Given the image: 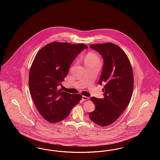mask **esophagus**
I'll use <instances>...</instances> for the list:
<instances>
[{"mask_svg": "<svg viewBox=\"0 0 160 160\" xmlns=\"http://www.w3.org/2000/svg\"><path fill=\"white\" fill-rule=\"evenodd\" d=\"M89 98L88 97H85V96H82V100L85 101V100H89Z\"/></svg>", "mask_w": 160, "mask_h": 160, "instance_id": "34e87169", "label": "esophagus"}]
</instances>
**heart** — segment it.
I'll return each mask as SVG.
<instances>
[{"mask_svg":"<svg viewBox=\"0 0 160 160\" xmlns=\"http://www.w3.org/2000/svg\"><path fill=\"white\" fill-rule=\"evenodd\" d=\"M84 61L86 65L95 63H100L99 57L96 54L93 53L92 52H90L86 54Z\"/></svg>","mask_w":160,"mask_h":160,"instance_id":"1","label":"heart"}]
</instances>
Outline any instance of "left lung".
<instances>
[{
  "instance_id": "obj_1",
  "label": "left lung",
  "mask_w": 160,
  "mask_h": 160,
  "mask_svg": "<svg viewBox=\"0 0 160 160\" xmlns=\"http://www.w3.org/2000/svg\"><path fill=\"white\" fill-rule=\"evenodd\" d=\"M89 47L103 59L98 83L104 85V98H91L95 109L89 116L95 123L106 127L115 122L129 104L134 86L132 69L127 54L114 44H96Z\"/></svg>"
}]
</instances>
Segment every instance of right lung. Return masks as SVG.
<instances>
[{
    "label": "right lung",
    "instance_id": "add662e5",
    "mask_svg": "<svg viewBox=\"0 0 160 160\" xmlns=\"http://www.w3.org/2000/svg\"><path fill=\"white\" fill-rule=\"evenodd\" d=\"M88 46L53 42L42 48L31 66L29 86L38 112L50 123L65 119L82 97L59 89L68 74L69 67Z\"/></svg>",
    "mask_w": 160,
    "mask_h": 160
}]
</instances>
